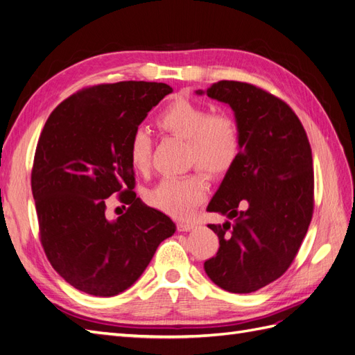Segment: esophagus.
Instances as JSON below:
<instances>
[{
    "label": "esophagus",
    "instance_id": "obj_1",
    "mask_svg": "<svg viewBox=\"0 0 355 355\" xmlns=\"http://www.w3.org/2000/svg\"><path fill=\"white\" fill-rule=\"evenodd\" d=\"M196 227H197L196 222H179V223H178V230H179L180 232L191 231V230H194Z\"/></svg>",
    "mask_w": 355,
    "mask_h": 355
}]
</instances>
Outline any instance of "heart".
<instances>
[{
	"label": "heart",
	"mask_w": 355,
	"mask_h": 355,
	"mask_svg": "<svg viewBox=\"0 0 355 355\" xmlns=\"http://www.w3.org/2000/svg\"><path fill=\"white\" fill-rule=\"evenodd\" d=\"M161 132L188 141L189 163L198 164L211 175L227 171L240 153V127L235 118L223 111L210 112L206 106L185 98L171 101L157 115ZM153 141L144 128H136L128 141V159L135 170L146 171L151 166ZM207 179L200 171L187 176H170L159 182L149 196L157 209L175 218H188L207 196Z\"/></svg>",
	"instance_id": "heart-1"
}]
</instances>
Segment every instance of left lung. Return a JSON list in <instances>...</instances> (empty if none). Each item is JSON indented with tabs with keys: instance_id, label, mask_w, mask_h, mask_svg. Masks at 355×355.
<instances>
[{
	"instance_id": "obj_1",
	"label": "left lung",
	"mask_w": 355,
	"mask_h": 355,
	"mask_svg": "<svg viewBox=\"0 0 355 355\" xmlns=\"http://www.w3.org/2000/svg\"><path fill=\"white\" fill-rule=\"evenodd\" d=\"M196 93L231 106L241 141L207 206L227 220L207 225L219 250L204 271L227 292L252 293L286 272L306 235L314 209L311 146L292 108L256 85L219 81Z\"/></svg>"
}]
</instances>
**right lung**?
Here are the masks:
<instances>
[{
	"instance_id": "add662e5",
	"label": "right lung",
	"mask_w": 355,
	"mask_h": 355,
	"mask_svg": "<svg viewBox=\"0 0 355 355\" xmlns=\"http://www.w3.org/2000/svg\"><path fill=\"white\" fill-rule=\"evenodd\" d=\"M173 92L164 83L121 81L63 101L42 128L31 185L41 244L56 272L84 293L110 297L133 286L176 225L136 198L128 141ZM130 203L115 220L104 198Z\"/></svg>"
}]
</instances>
